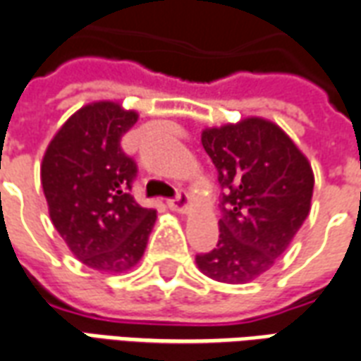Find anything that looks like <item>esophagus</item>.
I'll return each mask as SVG.
<instances>
[{
	"instance_id": "34e87169",
	"label": "esophagus",
	"mask_w": 361,
	"mask_h": 361,
	"mask_svg": "<svg viewBox=\"0 0 361 361\" xmlns=\"http://www.w3.org/2000/svg\"><path fill=\"white\" fill-rule=\"evenodd\" d=\"M168 207H170V210H173V212H178V214H185L189 208V197L185 193H180L173 201L168 202Z\"/></svg>"
}]
</instances>
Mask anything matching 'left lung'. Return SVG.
Segmentation results:
<instances>
[{
    "label": "left lung",
    "mask_w": 361,
    "mask_h": 361,
    "mask_svg": "<svg viewBox=\"0 0 361 361\" xmlns=\"http://www.w3.org/2000/svg\"><path fill=\"white\" fill-rule=\"evenodd\" d=\"M201 141L224 193L218 245L195 262L214 281H255L276 264L308 218L314 170L295 141L262 116L204 128Z\"/></svg>",
    "instance_id": "left-lung-1"
}]
</instances>
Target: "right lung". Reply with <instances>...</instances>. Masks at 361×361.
I'll list each match as a JSON object with an SVG mask.
<instances>
[{"label":"right lung","mask_w":361,"mask_h":361,"mask_svg":"<svg viewBox=\"0 0 361 361\" xmlns=\"http://www.w3.org/2000/svg\"><path fill=\"white\" fill-rule=\"evenodd\" d=\"M137 118L118 101L87 103L59 128L39 166L55 229L80 262L105 274L140 262L157 221L130 195L137 168L120 149Z\"/></svg>","instance_id":"right-lung-1"}]
</instances>
